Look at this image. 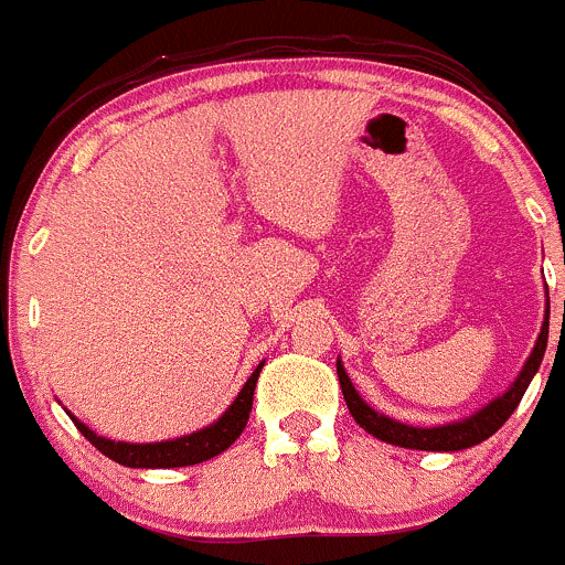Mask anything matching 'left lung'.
<instances>
[{
	"label": "left lung",
	"instance_id": "1",
	"mask_svg": "<svg viewBox=\"0 0 565 565\" xmlns=\"http://www.w3.org/2000/svg\"><path fill=\"white\" fill-rule=\"evenodd\" d=\"M546 334H550V323H544L539 340H535L533 354L527 356L522 373H519L516 382L508 387V393H502L500 398L491 401L489 406L475 412L470 420L448 423V426H437V428H415V426H404V423L393 420V417L387 415H379L376 409H371V406L360 398V393H356L354 384H351V379L345 376L343 365H340L338 360L340 390H343V398H345V406H349L351 417H354L367 434L382 439V443L398 445V448H412V450H445V454H448V450H465V448H472V445H480L483 439H489L491 434H494L497 428L513 415V409H516L519 401H522L524 390H527L530 382H533L541 360H544Z\"/></svg>",
	"mask_w": 565,
	"mask_h": 565
}]
</instances>
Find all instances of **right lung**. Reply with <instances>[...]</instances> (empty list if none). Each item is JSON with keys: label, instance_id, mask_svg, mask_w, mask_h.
<instances>
[{"label": "right lung", "instance_id": "right-lung-1", "mask_svg": "<svg viewBox=\"0 0 565 565\" xmlns=\"http://www.w3.org/2000/svg\"><path fill=\"white\" fill-rule=\"evenodd\" d=\"M260 362L255 367L253 376L247 379V384L242 387L238 398L233 401L231 409L214 423V426L203 428L198 434H189V437L181 439H170V443H153V445H131V443H111V439L98 437L93 434L85 423H79L76 417L71 420L76 423L85 439H90L95 448L106 456V459L117 461L122 467H142V470H167V467H189V465H200V461H209L214 456H220L222 450L231 448L238 437H242L244 426L249 420V412H253V395H255V384H258L260 376Z\"/></svg>", "mask_w": 565, "mask_h": 565}]
</instances>
